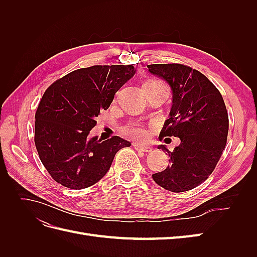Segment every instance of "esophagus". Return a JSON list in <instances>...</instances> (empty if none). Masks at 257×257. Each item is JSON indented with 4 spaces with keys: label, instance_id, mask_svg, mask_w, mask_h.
I'll use <instances>...</instances> for the list:
<instances>
[{
    "label": "esophagus",
    "instance_id": "34e87169",
    "mask_svg": "<svg viewBox=\"0 0 257 257\" xmlns=\"http://www.w3.org/2000/svg\"><path fill=\"white\" fill-rule=\"evenodd\" d=\"M134 148H135V150L141 151V152H145V153H149V152L152 151V148L148 147V146H139V145L134 144Z\"/></svg>",
    "mask_w": 257,
    "mask_h": 257
}]
</instances>
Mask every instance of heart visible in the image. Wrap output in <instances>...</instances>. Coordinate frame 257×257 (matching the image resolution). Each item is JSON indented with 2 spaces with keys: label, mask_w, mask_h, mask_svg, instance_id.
Returning a JSON list of instances; mask_svg holds the SVG:
<instances>
[{
  "label": "heart",
  "mask_w": 257,
  "mask_h": 257,
  "mask_svg": "<svg viewBox=\"0 0 257 257\" xmlns=\"http://www.w3.org/2000/svg\"><path fill=\"white\" fill-rule=\"evenodd\" d=\"M147 82H161L159 80H149ZM122 133L127 136L128 138L133 139V141L139 142V143H144L147 142L149 139V130L145 127L143 124L138 123V122H132L126 124L125 126L122 127Z\"/></svg>",
  "instance_id": "heart-1"
}]
</instances>
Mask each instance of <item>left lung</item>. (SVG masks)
Listing matches in <instances>:
<instances>
[{"label":"left lung","mask_w":257,"mask_h":257,"mask_svg":"<svg viewBox=\"0 0 257 257\" xmlns=\"http://www.w3.org/2000/svg\"><path fill=\"white\" fill-rule=\"evenodd\" d=\"M152 75L164 79L173 93L169 119L160 139L179 137L180 145L168 152L170 165L153 174V180L172 192L196 188L212 174L227 142L228 113L220 91L205 75L182 64L147 65Z\"/></svg>","instance_id":"obj_1"}]
</instances>
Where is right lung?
<instances>
[{"label":"right lung","instance_id":"right-lung-1","mask_svg":"<svg viewBox=\"0 0 257 257\" xmlns=\"http://www.w3.org/2000/svg\"><path fill=\"white\" fill-rule=\"evenodd\" d=\"M135 71L133 65L79 68L45 91L35 113L34 142L54 181L73 190L89 188L109 170L115 153L131 146L119 136L102 142L89 134Z\"/></svg>","mask_w":257,"mask_h":257}]
</instances>
